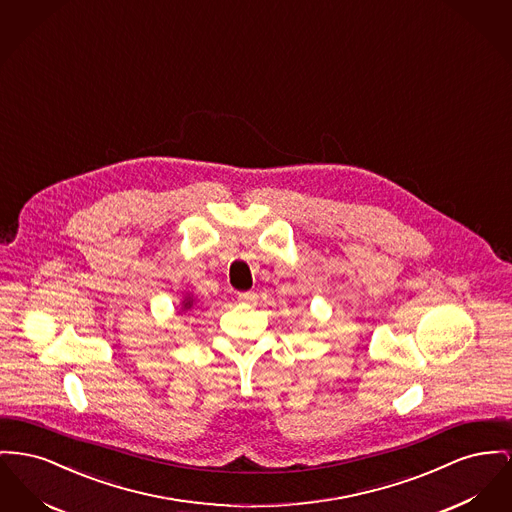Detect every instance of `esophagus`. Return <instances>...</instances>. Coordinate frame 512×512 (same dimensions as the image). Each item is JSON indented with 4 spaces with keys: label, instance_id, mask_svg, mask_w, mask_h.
<instances>
[{
    "label": "esophagus",
    "instance_id": "1",
    "mask_svg": "<svg viewBox=\"0 0 512 512\" xmlns=\"http://www.w3.org/2000/svg\"><path fill=\"white\" fill-rule=\"evenodd\" d=\"M238 301H240V305H243V307H249V305H253V301H255V294H253V292L238 294Z\"/></svg>",
    "mask_w": 512,
    "mask_h": 512
}]
</instances>
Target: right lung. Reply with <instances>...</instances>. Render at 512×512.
<instances>
[{
	"label": "right lung",
	"mask_w": 512,
	"mask_h": 512,
	"mask_svg": "<svg viewBox=\"0 0 512 512\" xmlns=\"http://www.w3.org/2000/svg\"><path fill=\"white\" fill-rule=\"evenodd\" d=\"M191 305H193V301H191V300L185 301V305H183V309H189V307H191Z\"/></svg>",
	"instance_id": "add662e5"
}]
</instances>
